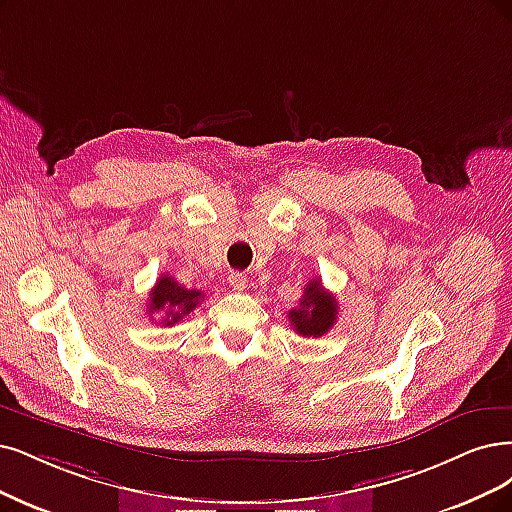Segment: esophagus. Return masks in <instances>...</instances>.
Listing matches in <instances>:
<instances>
[{"instance_id": "obj_1", "label": "esophagus", "mask_w": 512, "mask_h": 512, "mask_svg": "<svg viewBox=\"0 0 512 512\" xmlns=\"http://www.w3.org/2000/svg\"><path fill=\"white\" fill-rule=\"evenodd\" d=\"M227 280H230L232 289H236V291L246 289V274H242V272H232L230 276H227Z\"/></svg>"}]
</instances>
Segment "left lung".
<instances>
[{
	"label": "left lung",
	"instance_id": "left-lung-1",
	"mask_svg": "<svg viewBox=\"0 0 512 512\" xmlns=\"http://www.w3.org/2000/svg\"><path fill=\"white\" fill-rule=\"evenodd\" d=\"M289 320L301 337H320L337 323V301L320 285V280L314 278L306 285L299 308L289 312Z\"/></svg>",
	"mask_w": 512,
	"mask_h": 512
}]
</instances>
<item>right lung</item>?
<instances>
[{
  "mask_svg": "<svg viewBox=\"0 0 512 512\" xmlns=\"http://www.w3.org/2000/svg\"><path fill=\"white\" fill-rule=\"evenodd\" d=\"M202 299H204V293L196 289H185L173 276L162 274L156 280V287L149 293L147 312H149V318L151 314L162 312L160 323L164 327H173L183 316L194 312Z\"/></svg>",
  "mask_w": 512,
  "mask_h": 512,
  "instance_id": "add662e5",
  "label": "right lung"
}]
</instances>
